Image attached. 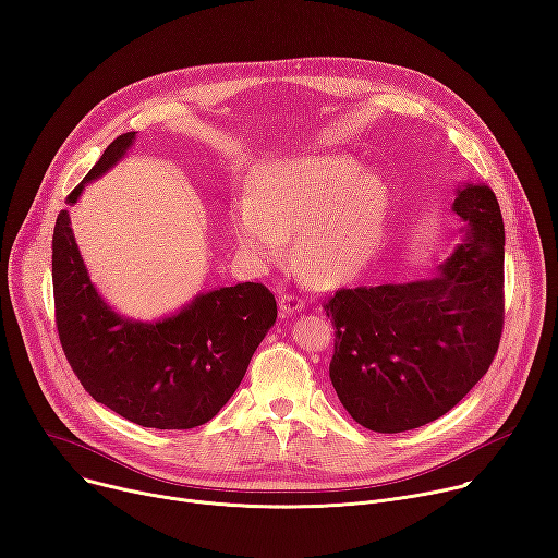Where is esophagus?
<instances>
[{"mask_svg": "<svg viewBox=\"0 0 558 558\" xmlns=\"http://www.w3.org/2000/svg\"><path fill=\"white\" fill-rule=\"evenodd\" d=\"M279 308H281L286 315L302 313V311L306 308V299L294 294V292H283L281 299H279Z\"/></svg>", "mask_w": 558, "mask_h": 558, "instance_id": "esophagus-1", "label": "esophagus"}]
</instances>
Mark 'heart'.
<instances>
[{"label":"heart","instance_id":"heart-1","mask_svg":"<svg viewBox=\"0 0 558 558\" xmlns=\"http://www.w3.org/2000/svg\"><path fill=\"white\" fill-rule=\"evenodd\" d=\"M389 190L351 156H306L266 167L252 201L230 209L245 256L272 264L296 234V262L317 288L355 279L373 259L389 217Z\"/></svg>","mask_w":558,"mask_h":558}]
</instances>
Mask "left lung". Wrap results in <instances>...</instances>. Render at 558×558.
Instances as JSON below:
<instances>
[{
  "instance_id": "8db88e82",
  "label": "left lung",
  "mask_w": 558,
  "mask_h": 558,
  "mask_svg": "<svg viewBox=\"0 0 558 558\" xmlns=\"http://www.w3.org/2000/svg\"><path fill=\"white\" fill-rule=\"evenodd\" d=\"M451 209L464 236L432 279L337 290L330 381L377 434L411 432L451 411L487 373L502 332L505 226L496 194L464 183Z\"/></svg>"
}]
</instances>
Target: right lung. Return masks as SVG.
I'll return each instance as SVG.
<instances>
[{
  "label": "right lung",
  "mask_w": 558,
  "mask_h": 558,
  "mask_svg": "<svg viewBox=\"0 0 558 558\" xmlns=\"http://www.w3.org/2000/svg\"><path fill=\"white\" fill-rule=\"evenodd\" d=\"M134 141L136 132L118 136L66 203H77ZM53 296L60 344L84 391L149 428H194L217 415L277 322L275 294L252 281L201 292L156 322L118 315L89 279L69 209L53 230Z\"/></svg>",
  "instance_id": "add662e5"
}]
</instances>
